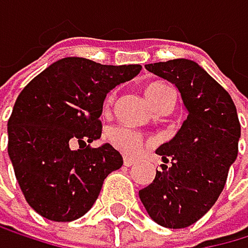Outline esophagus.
Here are the masks:
<instances>
[{"label": "esophagus", "instance_id": "esophagus-1", "mask_svg": "<svg viewBox=\"0 0 248 248\" xmlns=\"http://www.w3.org/2000/svg\"><path fill=\"white\" fill-rule=\"evenodd\" d=\"M123 161H124V166H127V168H129V166H132V165H133V163H135V161H137V160H135V158H133V156H129V155H124V156H123Z\"/></svg>", "mask_w": 248, "mask_h": 248}]
</instances>
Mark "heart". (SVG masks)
Returning a JSON list of instances; mask_svg holds the SVG:
<instances>
[{
    "instance_id": "b5f03b06",
    "label": "heart",
    "mask_w": 248,
    "mask_h": 248,
    "mask_svg": "<svg viewBox=\"0 0 248 248\" xmlns=\"http://www.w3.org/2000/svg\"><path fill=\"white\" fill-rule=\"evenodd\" d=\"M143 93L146 96V99L151 102V105L156 110H160L163 107H169L170 102H172V92H170V88L163 82L147 83L143 88ZM111 101H113V93H110L105 97V107H108ZM108 141L119 152L129 154V155L137 154L144 143L141 133L129 129V127H116V129H113L108 133Z\"/></svg>"
}]
</instances>
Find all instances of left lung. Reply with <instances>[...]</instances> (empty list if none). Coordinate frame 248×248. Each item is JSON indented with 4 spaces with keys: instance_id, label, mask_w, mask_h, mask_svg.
<instances>
[{
    "instance_id": "left-lung-1",
    "label": "left lung",
    "mask_w": 248,
    "mask_h": 248,
    "mask_svg": "<svg viewBox=\"0 0 248 248\" xmlns=\"http://www.w3.org/2000/svg\"><path fill=\"white\" fill-rule=\"evenodd\" d=\"M146 70L174 83L188 116L175 137L156 149L165 165L140 199L156 224L185 228L220 196L238 156L241 124L232 96L196 62L175 59L149 63Z\"/></svg>"
}]
</instances>
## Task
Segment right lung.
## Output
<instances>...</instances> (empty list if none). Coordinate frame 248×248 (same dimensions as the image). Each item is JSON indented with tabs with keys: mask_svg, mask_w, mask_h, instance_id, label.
<instances>
[{
	"mask_svg": "<svg viewBox=\"0 0 248 248\" xmlns=\"http://www.w3.org/2000/svg\"><path fill=\"white\" fill-rule=\"evenodd\" d=\"M141 65H101L82 57L62 59L18 94L7 121V152L31 208L54 222L82 217L96 202L123 156L101 138L102 104L118 83Z\"/></svg>",
	"mask_w": 248,
	"mask_h": 248,
	"instance_id": "add662e5",
	"label": "right lung"
}]
</instances>
